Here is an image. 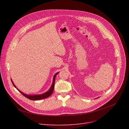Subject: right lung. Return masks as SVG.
<instances>
[{
	"instance_id": "1",
	"label": "right lung",
	"mask_w": 129,
	"mask_h": 129,
	"mask_svg": "<svg viewBox=\"0 0 129 129\" xmlns=\"http://www.w3.org/2000/svg\"><path fill=\"white\" fill-rule=\"evenodd\" d=\"M58 73H58H57L56 74H55V75H54V77H53V83H52V86H51V88H50V89L47 91V92H45V93H43V94H38V95H27V94H25V93H23V92H22L21 91H20L19 90H18V89H17L18 90H19V91H20V93H21V94H22L25 97H26V98H28L29 99H30V100H41V99H45V98H47V97H49V96H50L51 94H52V93H53V90H54V84H55V77H56V75H57V74ZM11 82H12V84H13V85L14 86V87H15V88H16V86L14 85V84H13V82H12V80H11Z\"/></svg>"
}]
</instances>
